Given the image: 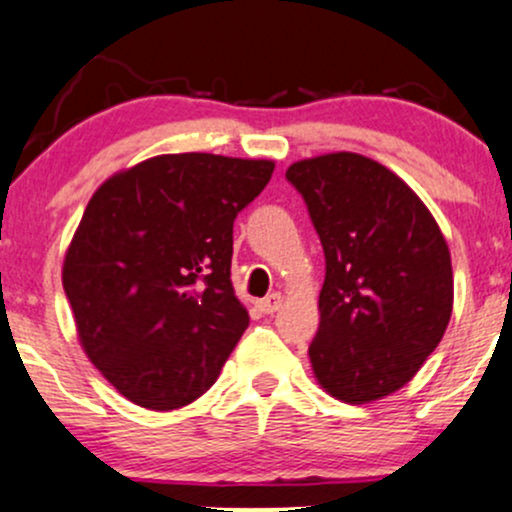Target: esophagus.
<instances>
[{
    "label": "esophagus",
    "instance_id": "obj_1",
    "mask_svg": "<svg viewBox=\"0 0 512 512\" xmlns=\"http://www.w3.org/2000/svg\"><path fill=\"white\" fill-rule=\"evenodd\" d=\"M281 303H284V296H281V293H269L267 298L257 301V308H260L264 315H272L281 308Z\"/></svg>",
    "mask_w": 512,
    "mask_h": 512
}]
</instances>
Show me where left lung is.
Here are the masks:
<instances>
[{
  "label": "left lung",
  "instance_id": "8db88e82",
  "mask_svg": "<svg viewBox=\"0 0 512 512\" xmlns=\"http://www.w3.org/2000/svg\"><path fill=\"white\" fill-rule=\"evenodd\" d=\"M325 250L320 327L308 356L334 399L368 404L404 387L436 351L452 315L450 250L399 175L337 151L291 163Z\"/></svg>",
  "mask_w": 512,
  "mask_h": 512
}]
</instances>
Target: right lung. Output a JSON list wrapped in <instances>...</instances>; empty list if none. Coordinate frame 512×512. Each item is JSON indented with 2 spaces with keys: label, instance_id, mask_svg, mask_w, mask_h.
<instances>
[{
  "label": "right lung",
  "instance_id": "obj_1",
  "mask_svg": "<svg viewBox=\"0 0 512 512\" xmlns=\"http://www.w3.org/2000/svg\"><path fill=\"white\" fill-rule=\"evenodd\" d=\"M272 173L267 158L163 154L93 192L62 284L88 361L129 402L173 411L216 383L250 322L233 221Z\"/></svg>",
  "mask_w": 512,
  "mask_h": 512
}]
</instances>
